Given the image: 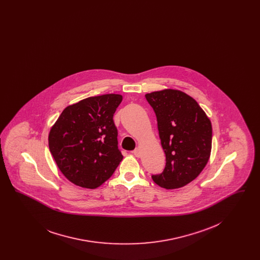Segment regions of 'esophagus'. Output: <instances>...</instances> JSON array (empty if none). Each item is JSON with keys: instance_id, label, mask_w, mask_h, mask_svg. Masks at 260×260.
<instances>
[{"instance_id": "esophagus-1", "label": "esophagus", "mask_w": 260, "mask_h": 260, "mask_svg": "<svg viewBox=\"0 0 260 260\" xmlns=\"http://www.w3.org/2000/svg\"><path fill=\"white\" fill-rule=\"evenodd\" d=\"M134 155L137 157V158H140L141 157V150L139 148H136V150H134Z\"/></svg>"}]
</instances>
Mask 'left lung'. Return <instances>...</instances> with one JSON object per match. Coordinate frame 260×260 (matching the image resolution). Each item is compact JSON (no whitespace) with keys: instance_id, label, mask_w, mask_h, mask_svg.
Masks as SVG:
<instances>
[{"instance_id":"obj_1","label":"left lung","mask_w":260,"mask_h":260,"mask_svg":"<svg viewBox=\"0 0 260 260\" xmlns=\"http://www.w3.org/2000/svg\"><path fill=\"white\" fill-rule=\"evenodd\" d=\"M145 98L156 114L166 154L164 172L152 179L165 189L181 188L193 181L210 160V120L198 102L181 90L167 88Z\"/></svg>"}]
</instances>
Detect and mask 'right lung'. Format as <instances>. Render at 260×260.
Masks as SVG:
<instances>
[{
    "label": "right lung",
    "mask_w": 260,
    "mask_h": 260,
    "mask_svg": "<svg viewBox=\"0 0 260 260\" xmlns=\"http://www.w3.org/2000/svg\"><path fill=\"white\" fill-rule=\"evenodd\" d=\"M121 94H103L67 106L49 135L50 153L63 175L75 185L95 189L109 179L123 160L113 116Z\"/></svg>",
    "instance_id": "1"
}]
</instances>
